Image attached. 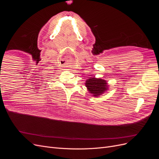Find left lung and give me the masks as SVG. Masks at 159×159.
<instances>
[{
	"mask_svg": "<svg viewBox=\"0 0 159 159\" xmlns=\"http://www.w3.org/2000/svg\"><path fill=\"white\" fill-rule=\"evenodd\" d=\"M86 87L88 88L89 93L93 94V96L98 97L99 95L104 93L107 89L106 81L102 79L90 78L86 81Z\"/></svg>",
	"mask_w": 159,
	"mask_h": 159,
	"instance_id": "left-lung-1",
	"label": "left lung"
}]
</instances>
